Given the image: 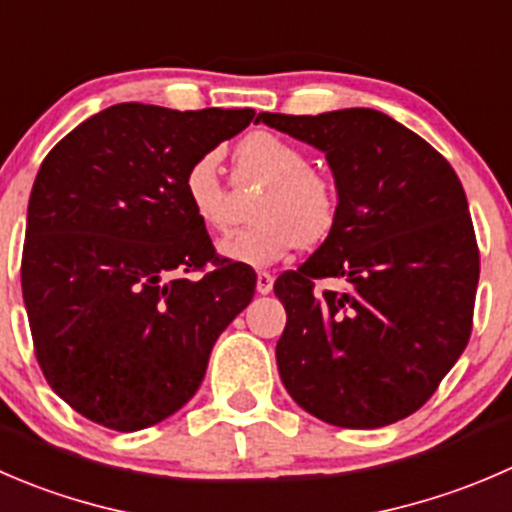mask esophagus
Listing matches in <instances>:
<instances>
[{
	"label": "esophagus",
	"mask_w": 512,
	"mask_h": 512,
	"mask_svg": "<svg viewBox=\"0 0 512 512\" xmlns=\"http://www.w3.org/2000/svg\"><path fill=\"white\" fill-rule=\"evenodd\" d=\"M272 282H275V277H272L270 272H257V292H260V295L272 292Z\"/></svg>",
	"instance_id": "34e87169"
}]
</instances>
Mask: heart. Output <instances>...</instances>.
I'll list each match as a JSON object with an SVG mask.
<instances>
[{"instance_id": "heart-1", "label": "heart", "mask_w": 512, "mask_h": 512, "mask_svg": "<svg viewBox=\"0 0 512 512\" xmlns=\"http://www.w3.org/2000/svg\"><path fill=\"white\" fill-rule=\"evenodd\" d=\"M237 177L260 180L267 190L252 210L255 225L242 227L220 242V255L250 267H267L297 245H317L337 220V190L295 142L275 132H252L235 152ZM182 192L207 230H225L230 197L215 152L200 155L182 177Z\"/></svg>"}]
</instances>
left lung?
<instances>
[{
    "label": "left lung",
    "instance_id": "8db88e82",
    "mask_svg": "<svg viewBox=\"0 0 512 512\" xmlns=\"http://www.w3.org/2000/svg\"><path fill=\"white\" fill-rule=\"evenodd\" d=\"M255 122L325 152L337 190L330 235L275 282L287 312L282 385L337 428L398 423L428 403L473 330L480 255L463 185L438 150L377 109ZM325 276L348 290L315 293Z\"/></svg>",
    "mask_w": 512,
    "mask_h": 512
}]
</instances>
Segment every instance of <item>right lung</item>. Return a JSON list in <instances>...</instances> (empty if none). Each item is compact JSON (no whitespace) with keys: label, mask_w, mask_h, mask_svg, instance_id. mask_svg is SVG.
Segmentation results:
<instances>
[{"label":"right lung","mask_w":512,"mask_h":512,"mask_svg":"<svg viewBox=\"0 0 512 512\" xmlns=\"http://www.w3.org/2000/svg\"><path fill=\"white\" fill-rule=\"evenodd\" d=\"M252 117L124 102L44 157L29 195L24 307L49 388L92 423L135 433L177 413L250 305L255 270L215 255L182 177Z\"/></svg>","instance_id":"1"}]
</instances>
